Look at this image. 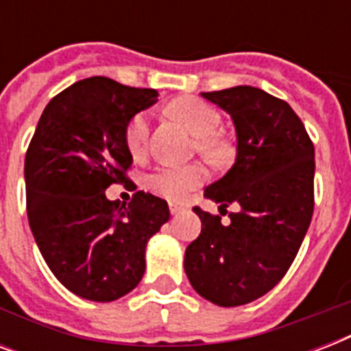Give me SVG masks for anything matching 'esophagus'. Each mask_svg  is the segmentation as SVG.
<instances>
[{"label": "esophagus", "mask_w": 351, "mask_h": 351, "mask_svg": "<svg viewBox=\"0 0 351 351\" xmlns=\"http://www.w3.org/2000/svg\"><path fill=\"white\" fill-rule=\"evenodd\" d=\"M169 211H171V215H180L186 211V208H184V206H180V204L169 202Z\"/></svg>", "instance_id": "34e87169"}]
</instances>
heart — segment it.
I'll return each instance as SVG.
<instances>
[{
    "mask_svg": "<svg viewBox=\"0 0 351 351\" xmlns=\"http://www.w3.org/2000/svg\"><path fill=\"white\" fill-rule=\"evenodd\" d=\"M171 112L175 114L195 136L202 138L198 147L208 153H213L217 143L211 142V136L217 127H219L220 117L213 107L204 100L184 96L178 98L169 106ZM149 140V114L147 112H138L127 123L125 129V145L129 153L138 156L145 151ZM206 171L200 165H189V167H175V165H164L149 176V187L154 193H158L165 198H175L180 200L189 191L204 180Z\"/></svg>",
    "mask_w": 351,
    "mask_h": 351,
    "instance_id": "heart-1",
    "label": "heart"
}]
</instances>
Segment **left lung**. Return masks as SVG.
I'll use <instances>...</instances> for the list:
<instances>
[{"label": "left lung", "mask_w": 351, "mask_h": 351, "mask_svg": "<svg viewBox=\"0 0 351 351\" xmlns=\"http://www.w3.org/2000/svg\"><path fill=\"white\" fill-rule=\"evenodd\" d=\"M202 96L230 114L237 131L233 167L204 197L237 211L224 226L219 215L193 208L202 231L187 245L184 269L200 297L231 308L275 288L297 256L313 215L315 151L280 98L250 85Z\"/></svg>", "instance_id": "1"}]
</instances>
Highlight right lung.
Returning <instances> with one entry per match:
<instances>
[{
    "label": "right lung",
    "mask_w": 351,
    "mask_h": 351,
    "mask_svg": "<svg viewBox=\"0 0 351 351\" xmlns=\"http://www.w3.org/2000/svg\"><path fill=\"white\" fill-rule=\"evenodd\" d=\"M156 96L106 76L80 80L47 104L25 154L36 244L82 299L111 302L136 288L147 240L169 220L167 202L151 193L136 191L127 206L106 197L111 184L129 180L127 123Z\"/></svg>",
    "instance_id": "1"
}]
</instances>
